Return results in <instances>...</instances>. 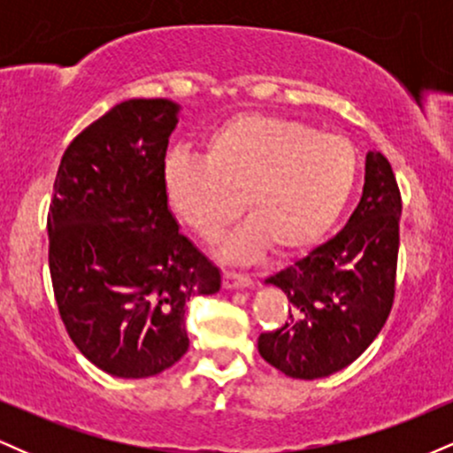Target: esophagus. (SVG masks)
<instances>
[{"label":"esophagus","mask_w":453,"mask_h":453,"mask_svg":"<svg viewBox=\"0 0 453 453\" xmlns=\"http://www.w3.org/2000/svg\"><path fill=\"white\" fill-rule=\"evenodd\" d=\"M253 280L247 274H236V273H223V288L226 289H244L251 288Z\"/></svg>","instance_id":"esophagus-1"}]
</instances>
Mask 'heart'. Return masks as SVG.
<instances>
[{"label":"heart","instance_id":"obj_1","mask_svg":"<svg viewBox=\"0 0 453 453\" xmlns=\"http://www.w3.org/2000/svg\"><path fill=\"white\" fill-rule=\"evenodd\" d=\"M356 179L349 138L257 112L217 123L202 142V159L174 153L161 170L170 209L204 241L241 215L244 200L251 221L223 244L232 262L268 247L292 256L313 244L339 217Z\"/></svg>","mask_w":453,"mask_h":453}]
</instances>
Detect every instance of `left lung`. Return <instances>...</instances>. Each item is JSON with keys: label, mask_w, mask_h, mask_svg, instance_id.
Listing matches in <instances>:
<instances>
[{"label": "left lung", "mask_w": 453, "mask_h": 453, "mask_svg": "<svg viewBox=\"0 0 453 453\" xmlns=\"http://www.w3.org/2000/svg\"><path fill=\"white\" fill-rule=\"evenodd\" d=\"M400 212L392 165L368 150L362 197L345 227L266 279L292 303L285 326L257 339L270 366L292 379H321L377 339L394 303Z\"/></svg>", "instance_id": "obj_1"}]
</instances>
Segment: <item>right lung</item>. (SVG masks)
Returning a JSON list of instances; mask_svg holds the SVG:
<instances>
[{"instance_id":"1","label":"right lung","mask_w":453,"mask_h":453,"mask_svg":"<svg viewBox=\"0 0 453 453\" xmlns=\"http://www.w3.org/2000/svg\"><path fill=\"white\" fill-rule=\"evenodd\" d=\"M179 104H117L72 140L49 209V268L78 351L112 377L159 375L185 356V304L221 273L170 212L161 170Z\"/></svg>"}]
</instances>
